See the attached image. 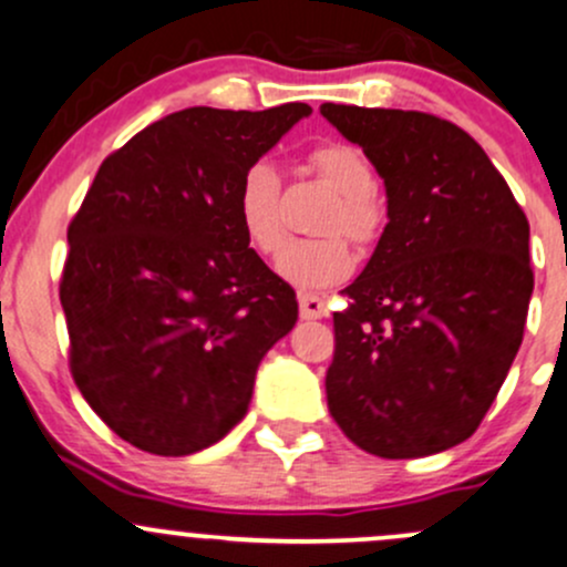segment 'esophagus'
I'll list each match as a JSON object with an SVG mask.
<instances>
[{
    "instance_id": "obj_1",
    "label": "esophagus",
    "mask_w": 567,
    "mask_h": 567,
    "mask_svg": "<svg viewBox=\"0 0 567 567\" xmlns=\"http://www.w3.org/2000/svg\"><path fill=\"white\" fill-rule=\"evenodd\" d=\"M330 313L327 302L316 295H300V316L302 319H324Z\"/></svg>"
}]
</instances>
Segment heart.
Listing matches in <instances>:
<instances>
[{
    "label": "heart",
    "mask_w": 567,
    "mask_h": 567,
    "mask_svg": "<svg viewBox=\"0 0 567 567\" xmlns=\"http://www.w3.org/2000/svg\"><path fill=\"white\" fill-rule=\"evenodd\" d=\"M308 167L340 194L324 221V233H346L364 243L379 233L381 210L373 199L375 169L368 156L349 143H327L310 151ZM243 235L261 257H272L284 246L281 181L276 164L259 159L243 173L235 197ZM354 251L343 237L295 240L276 261L278 276L302 291H321L346 281L354 272Z\"/></svg>",
    "instance_id": "b5f03b06"
}]
</instances>
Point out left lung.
<instances>
[{"instance_id":"8db88e82","label":"left lung","mask_w":567,"mask_h":567,"mask_svg":"<svg viewBox=\"0 0 567 567\" xmlns=\"http://www.w3.org/2000/svg\"><path fill=\"white\" fill-rule=\"evenodd\" d=\"M386 188V227L334 313L327 405L368 454L467 441L525 334L529 224L484 148L416 111L321 105Z\"/></svg>"}]
</instances>
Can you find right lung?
Returning <instances> with one entry per match:
<instances>
[{
    "instance_id": "add662e5",
    "label": "right lung",
    "mask_w": 567,
    "mask_h": 567,
    "mask_svg": "<svg viewBox=\"0 0 567 567\" xmlns=\"http://www.w3.org/2000/svg\"><path fill=\"white\" fill-rule=\"evenodd\" d=\"M186 107L107 156L66 229L70 364L96 416L132 446L186 456L246 416L259 362L297 324V300L254 248L243 173L297 121Z\"/></svg>"
}]
</instances>
